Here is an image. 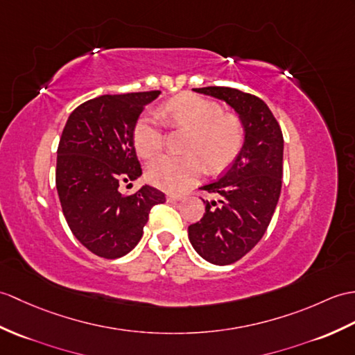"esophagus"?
<instances>
[{
    "mask_svg": "<svg viewBox=\"0 0 355 355\" xmlns=\"http://www.w3.org/2000/svg\"><path fill=\"white\" fill-rule=\"evenodd\" d=\"M166 200H168V202H177V201H181V200H183V196H180V195H172V193H169V195L166 196Z\"/></svg>",
    "mask_w": 355,
    "mask_h": 355,
    "instance_id": "obj_1",
    "label": "esophagus"
}]
</instances>
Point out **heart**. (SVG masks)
Masks as SVG:
<instances>
[{
    "mask_svg": "<svg viewBox=\"0 0 355 355\" xmlns=\"http://www.w3.org/2000/svg\"><path fill=\"white\" fill-rule=\"evenodd\" d=\"M162 116L171 127L192 131L186 157L162 155L148 164L146 180L166 192H181L201 177L204 163L213 171L232 162L242 145L243 130L233 116L222 114L220 105L202 96L183 94L164 104ZM133 142L144 159L157 155L163 148L164 128L154 114H145L136 123Z\"/></svg>",
    "mask_w": 355,
    "mask_h": 355,
    "instance_id": "b5f03b06",
    "label": "heart"
}]
</instances>
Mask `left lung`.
<instances>
[{"mask_svg": "<svg viewBox=\"0 0 355 355\" xmlns=\"http://www.w3.org/2000/svg\"><path fill=\"white\" fill-rule=\"evenodd\" d=\"M193 90L225 101L245 131L242 150L232 166L201 187L218 201L202 200L204 216L189 227V241L204 260L232 265L259 243L275 211L283 183V133L259 96L219 86Z\"/></svg>", "mask_w": 355, "mask_h": 355, "instance_id": "obj_1", "label": "left lung"}]
</instances>
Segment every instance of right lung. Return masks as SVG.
I'll return each mask as SVG.
<instances>
[{
	"label": "right lung",
	"mask_w": 355,
	"mask_h": 355,
	"mask_svg": "<svg viewBox=\"0 0 355 355\" xmlns=\"http://www.w3.org/2000/svg\"><path fill=\"white\" fill-rule=\"evenodd\" d=\"M160 90L101 95L73 110L57 148L55 187L78 242L103 259H119L139 243L148 215L164 193L142 186L122 195L119 184L142 175L133 131Z\"/></svg>",
	"instance_id": "1"
}]
</instances>
